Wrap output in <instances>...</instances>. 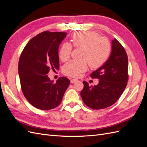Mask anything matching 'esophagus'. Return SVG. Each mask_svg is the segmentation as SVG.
<instances>
[{
    "label": "esophagus",
    "instance_id": "34e87169",
    "mask_svg": "<svg viewBox=\"0 0 147 147\" xmlns=\"http://www.w3.org/2000/svg\"><path fill=\"white\" fill-rule=\"evenodd\" d=\"M77 79H72V80H70V83H75V82H77Z\"/></svg>",
    "mask_w": 147,
    "mask_h": 147
}]
</instances>
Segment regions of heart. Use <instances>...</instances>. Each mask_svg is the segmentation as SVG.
I'll use <instances>...</instances> for the list:
<instances>
[{"label":"heart","mask_w":147,"mask_h":147,"mask_svg":"<svg viewBox=\"0 0 147 147\" xmlns=\"http://www.w3.org/2000/svg\"><path fill=\"white\" fill-rule=\"evenodd\" d=\"M72 45L75 48H83L82 60H72L63 67V73L68 76L78 77L87 70L88 61L90 67L97 69L103 65L109 58L112 46L109 40L92 31L75 33L72 37ZM72 47L64 43L59 50V57L63 61L69 59Z\"/></svg>","instance_id":"b5f03b06"}]
</instances>
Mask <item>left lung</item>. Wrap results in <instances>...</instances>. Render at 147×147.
I'll use <instances>...</instances> for the list:
<instances>
[{
  "instance_id": "1",
  "label": "left lung",
  "mask_w": 147,
  "mask_h": 147,
  "mask_svg": "<svg viewBox=\"0 0 147 147\" xmlns=\"http://www.w3.org/2000/svg\"><path fill=\"white\" fill-rule=\"evenodd\" d=\"M112 51L106 63L90 74L99 80L97 85L83 82L80 92L83 102L89 107L99 110L112 105L122 94L128 80V59L123 47L116 38L112 42Z\"/></svg>"
}]
</instances>
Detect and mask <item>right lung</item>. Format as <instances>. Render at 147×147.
<instances>
[{
	"label": "right lung",
	"instance_id": "1",
	"mask_svg": "<svg viewBox=\"0 0 147 147\" xmlns=\"http://www.w3.org/2000/svg\"><path fill=\"white\" fill-rule=\"evenodd\" d=\"M67 33L45 31L33 37L22 51L18 63L21 90L35 108L48 110L58 106L70 84L62 77L54 83L48 77L50 70L59 67L58 48Z\"/></svg>",
	"mask_w": 147,
	"mask_h": 147
}]
</instances>
